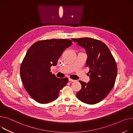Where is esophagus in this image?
<instances>
[{"instance_id": "34e87169", "label": "esophagus", "mask_w": 133, "mask_h": 133, "mask_svg": "<svg viewBox=\"0 0 133 133\" xmlns=\"http://www.w3.org/2000/svg\"><path fill=\"white\" fill-rule=\"evenodd\" d=\"M68 80H69V82H73L75 81V80H74V79H71V78H68Z\"/></svg>"}]
</instances>
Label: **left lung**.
<instances>
[{"label": "left lung", "mask_w": 133, "mask_h": 133, "mask_svg": "<svg viewBox=\"0 0 133 133\" xmlns=\"http://www.w3.org/2000/svg\"><path fill=\"white\" fill-rule=\"evenodd\" d=\"M72 40L85 49L88 55L86 67L90 74L88 83L79 81L82 88L76 94L77 98L88 104L98 103L108 95L114 85L117 75L116 60L107 45L99 40L89 37Z\"/></svg>", "instance_id": "1"}]
</instances>
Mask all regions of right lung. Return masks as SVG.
<instances>
[{"instance_id": "obj_1", "label": "right lung", "mask_w": 133, "mask_h": 133, "mask_svg": "<svg viewBox=\"0 0 133 133\" xmlns=\"http://www.w3.org/2000/svg\"><path fill=\"white\" fill-rule=\"evenodd\" d=\"M72 42L66 39L39 41L26 52L20 66V76L24 89L35 101L46 104L55 101L67 84L68 78H57L50 68L57 64L59 58Z\"/></svg>"}]
</instances>
